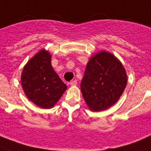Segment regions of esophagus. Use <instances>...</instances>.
<instances>
[{
    "instance_id": "34e87169",
    "label": "esophagus",
    "mask_w": 151,
    "mask_h": 151,
    "mask_svg": "<svg viewBox=\"0 0 151 151\" xmlns=\"http://www.w3.org/2000/svg\"><path fill=\"white\" fill-rule=\"evenodd\" d=\"M77 83H78V81H77V80H73V81H71L70 82V86H76V85H77Z\"/></svg>"
}]
</instances>
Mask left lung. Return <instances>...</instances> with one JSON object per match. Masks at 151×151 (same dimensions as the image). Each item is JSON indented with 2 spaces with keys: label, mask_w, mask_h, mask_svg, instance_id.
<instances>
[{
  "label": "left lung",
  "mask_w": 151,
  "mask_h": 151,
  "mask_svg": "<svg viewBox=\"0 0 151 151\" xmlns=\"http://www.w3.org/2000/svg\"><path fill=\"white\" fill-rule=\"evenodd\" d=\"M126 85L124 65L112 54L102 50L88 61L81 90L91 111H100L116 103Z\"/></svg>",
  "instance_id": "obj_1"
}]
</instances>
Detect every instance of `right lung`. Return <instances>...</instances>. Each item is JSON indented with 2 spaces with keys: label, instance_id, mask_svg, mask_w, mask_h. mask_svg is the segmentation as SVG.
Returning <instances> with one entry per match:
<instances>
[{
  "label": "right lung",
  "instance_id": "right-lung-1",
  "mask_svg": "<svg viewBox=\"0 0 151 151\" xmlns=\"http://www.w3.org/2000/svg\"><path fill=\"white\" fill-rule=\"evenodd\" d=\"M51 55L41 50L24 67L21 85L30 101L42 109H50L57 103L66 86L50 64Z\"/></svg>",
  "mask_w": 151,
  "mask_h": 151
}]
</instances>
